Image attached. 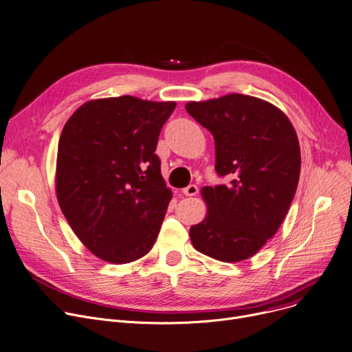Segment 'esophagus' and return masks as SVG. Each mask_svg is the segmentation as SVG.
Returning a JSON list of instances; mask_svg holds the SVG:
<instances>
[{
    "label": "esophagus",
    "mask_w": 352,
    "mask_h": 352,
    "mask_svg": "<svg viewBox=\"0 0 352 352\" xmlns=\"http://www.w3.org/2000/svg\"><path fill=\"white\" fill-rule=\"evenodd\" d=\"M182 193H183L184 196H196V195L199 193V187H197L196 184H188L187 187L183 188Z\"/></svg>",
    "instance_id": "34e87169"
}]
</instances>
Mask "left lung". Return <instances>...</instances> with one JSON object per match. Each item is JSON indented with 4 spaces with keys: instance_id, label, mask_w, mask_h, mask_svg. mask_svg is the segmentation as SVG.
<instances>
[{
    "instance_id": "8db88e82",
    "label": "left lung",
    "mask_w": 352,
    "mask_h": 352,
    "mask_svg": "<svg viewBox=\"0 0 352 352\" xmlns=\"http://www.w3.org/2000/svg\"><path fill=\"white\" fill-rule=\"evenodd\" d=\"M186 111L215 144V170L230 184L206 186L207 214L190 228L195 250L221 262L254 256L283 223L300 176L297 133L274 104L245 94L190 101Z\"/></svg>"
}]
</instances>
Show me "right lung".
I'll return each mask as SVG.
<instances>
[{
	"label": "right lung",
	"instance_id": "add662e5",
	"mask_svg": "<svg viewBox=\"0 0 352 352\" xmlns=\"http://www.w3.org/2000/svg\"><path fill=\"white\" fill-rule=\"evenodd\" d=\"M175 107L132 96L90 100L63 126L56 197L77 238L105 262H133L155 244L172 199L155 149Z\"/></svg>",
	"mask_w": 352,
	"mask_h": 352
}]
</instances>
